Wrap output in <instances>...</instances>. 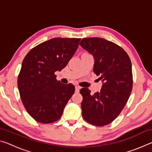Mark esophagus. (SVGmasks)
Here are the masks:
<instances>
[{
  "instance_id": "34e87169",
  "label": "esophagus",
  "mask_w": 152,
  "mask_h": 152,
  "mask_svg": "<svg viewBox=\"0 0 152 152\" xmlns=\"http://www.w3.org/2000/svg\"><path fill=\"white\" fill-rule=\"evenodd\" d=\"M80 87L79 86H76V87H75L76 92H78L79 91H80Z\"/></svg>"
}]
</instances>
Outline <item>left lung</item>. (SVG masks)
Returning a JSON list of instances; mask_svg holds the SVG:
<instances>
[{
    "instance_id": "obj_1",
    "label": "left lung",
    "mask_w": 152,
    "mask_h": 152,
    "mask_svg": "<svg viewBox=\"0 0 152 152\" xmlns=\"http://www.w3.org/2000/svg\"><path fill=\"white\" fill-rule=\"evenodd\" d=\"M93 56V71L102 82L99 92L80 89L82 115L92 125L104 126L113 121L125 107L133 87L132 67L126 51L103 38L88 37L80 43Z\"/></svg>"
}]
</instances>
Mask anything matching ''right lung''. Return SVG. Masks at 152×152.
<instances>
[{
  "mask_svg": "<svg viewBox=\"0 0 152 152\" xmlns=\"http://www.w3.org/2000/svg\"><path fill=\"white\" fill-rule=\"evenodd\" d=\"M81 39L56 37L40 43L25 56L18 76L20 99L27 113L37 121L53 123L75 91L72 84L56 80V71L67 66Z\"/></svg>",
  "mask_w": 152,
  "mask_h": 152,
  "instance_id": "obj_1",
  "label": "right lung"
}]
</instances>
